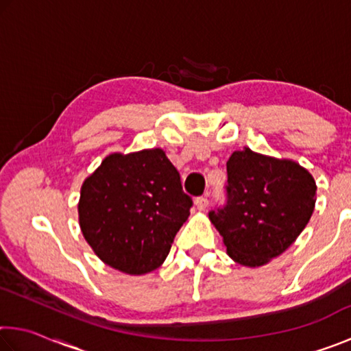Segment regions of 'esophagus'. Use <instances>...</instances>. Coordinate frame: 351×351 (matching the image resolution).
Wrapping results in <instances>:
<instances>
[{"mask_svg": "<svg viewBox=\"0 0 351 351\" xmlns=\"http://www.w3.org/2000/svg\"><path fill=\"white\" fill-rule=\"evenodd\" d=\"M195 206H197L198 210H206V207L209 206V199H207L206 195L204 197H198L197 199H195Z\"/></svg>", "mask_w": 351, "mask_h": 351, "instance_id": "34e87169", "label": "esophagus"}]
</instances>
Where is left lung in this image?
Instances as JSON below:
<instances>
[{"label":"left lung","instance_id":"obj_1","mask_svg":"<svg viewBox=\"0 0 351 351\" xmlns=\"http://www.w3.org/2000/svg\"><path fill=\"white\" fill-rule=\"evenodd\" d=\"M226 204L209 212L229 257L249 268L263 266L293 245L310 221L316 181L291 159L251 148L230 154Z\"/></svg>","mask_w":351,"mask_h":351}]
</instances>
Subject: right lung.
<instances>
[{
    "instance_id": "right-lung-1",
    "label": "right lung",
    "mask_w": 351,
    "mask_h": 351,
    "mask_svg": "<svg viewBox=\"0 0 351 351\" xmlns=\"http://www.w3.org/2000/svg\"><path fill=\"white\" fill-rule=\"evenodd\" d=\"M192 204L161 148L112 153L83 182L79 223L104 263L141 276L164 263Z\"/></svg>"
}]
</instances>
